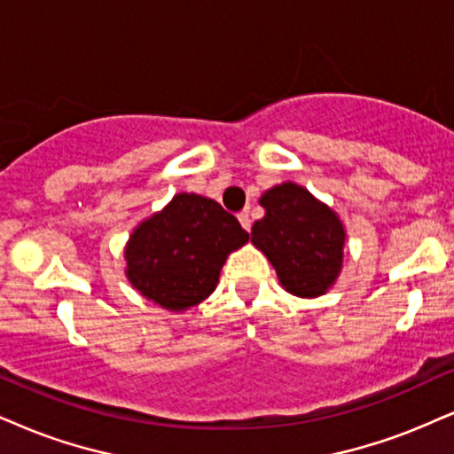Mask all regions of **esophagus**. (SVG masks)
Wrapping results in <instances>:
<instances>
[{
    "instance_id": "1",
    "label": "esophagus",
    "mask_w": 454,
    "mask_h": 454,
    "mask_svg": "<svg viewBox=\"0 0 454 454\" xmlns=\"http://www.w3.org/2000/svg\"><path fill=\"white\" fill-rule=\"evenodd\" d=\"M238 218H239V223H242V227L246 229V231H250V227H253V218H250V212L248 210L239 212Z\"/></svg>"
}]
</instances>
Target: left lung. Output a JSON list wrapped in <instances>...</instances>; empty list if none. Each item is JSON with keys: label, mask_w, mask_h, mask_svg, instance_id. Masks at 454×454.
<instances>
[{"label": "left lung", "mask_w": 454, "mask_h": 454, "mask_svg": "<svg viewBox=\"0 0 454 454\" xmlns=\"http://www.w3.org/2000/svg\"><path fill=\"white\" fill-rule=\"evenodd\" d=\"M265 216L253 225V244L276 267L282 286L296 296H320L343 265L345 229L326 204L294 183L261 198Z\"/></svg>", "instance_id": "8db88e82"}]
</instances>
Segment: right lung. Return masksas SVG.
<instances>
[{"instance_id":"right-lung-1","label":"right lung","mask_w":454,"mask_h":454,"mask_svg":"<svg viewBox=\"0 0 454 454\" xmlns=\"http://www.w3.org/2000/svg\"><path fill=\"white\" fill-rule=\"evenodd\" d=\"M246 242L248 231L218 201L178 193L134 229L126 276L153 303L181 311L212 294L227 254Z\"/></svg>"}]
</instances>
